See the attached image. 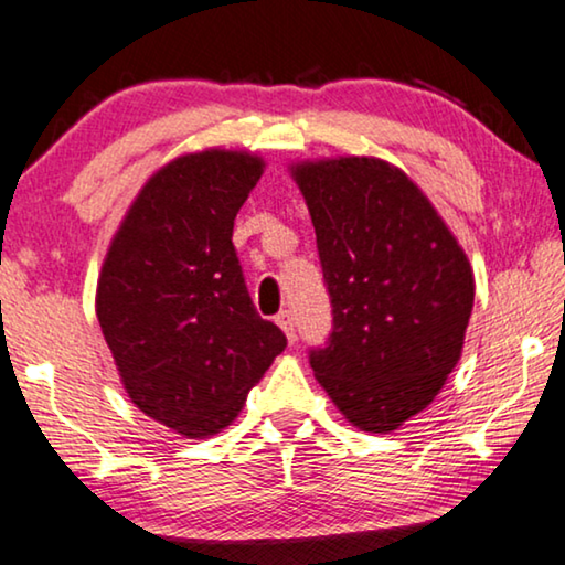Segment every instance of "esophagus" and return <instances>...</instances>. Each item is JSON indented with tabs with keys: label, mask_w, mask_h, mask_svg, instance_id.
Returning a JSON list of instances; mask_svg holds the SVG:
<instances>
[{
	"label": "esophagus",
	"mask_w": 565,
	"mask_h": 565,
	"mask_svg": "<svg viewBox=\"0 0 565 565\" xmlns=\"http://www.w3.org/2000/svg\"><path fill=\"white\" fill-rule=\"evenodd\" d=\"M276 324H279V328L286 332L289 343H294V340H297V332H294V317H291L289 309H281V312L276 315Z\"/></svg>",
	"instance_id": "obj_1"
}]
</instances>
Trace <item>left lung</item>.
Returning a JSON list of instances; mask_svg holds the SVG:
<instances>
[{"instance_id":"1","label":"left lung","mask_w":565,"mask_h":565,"mask_svg":"<svg viewBox=\"0 0 565 565\" xmlns=\"http://www.w3.org/2000/svg\"><path fill=\"white\" fill-rule=\"evenodd\" d=\"M332 305L315 379L365 433L423 412L456 369L473 309L463 248L407 173L381 158L291 166Z\"/></svg>"}]
</instances>
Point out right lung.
<instances>
[{
    "label": "right lung",
    "instance_id": "add662e5",
    "mask_svg": "<svg viewBox=\"0 0 565 565\" xmlns=\"http://www.w3.org/2000/svg\"><path fill=\"white\" fill-rule=\"evenodd\" d=\"M258 156L210 148L146 181L109 243L97 320L135 407L186 438L220 433L286 348L233 245Z\"/></svg>",
    "mask_w": 565,
    "mask_h": 565
}]
</instances>
